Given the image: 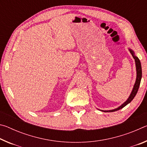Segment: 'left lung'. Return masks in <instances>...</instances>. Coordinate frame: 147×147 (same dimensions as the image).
Masks as SVG:
<instances>
[{"instance_id":"1","label":"left lung","mask_w":147,"mask_h":147,"mask_svg":"<svg viewBox=\"0 0 147 147\" xmlns=\"http://www.w3.org/2000/svg\"><path fill=\"white\" fill-rule=\"evenodd\" d=\"M129 51H130V53L132 55L134 59H135V62H136V71H137V77H136V80L135 84H134V88L131 91V93L130 94L129 98L127 99V100L122 104L121 106H119V108L114 109H111V110H101L102 111H104V112H113V111H117L119 109H121L123 108H124V106H126L128 104H129L130 102L133 100L134 98L135 97V96L136 95L137 93H138V91L139 88V86H140V83H141V77H142V69H141V62L139 59L138 58V57L135 56L134 54V52L132 51V50L129 49Z\"/></svg>"}]
</instances>
